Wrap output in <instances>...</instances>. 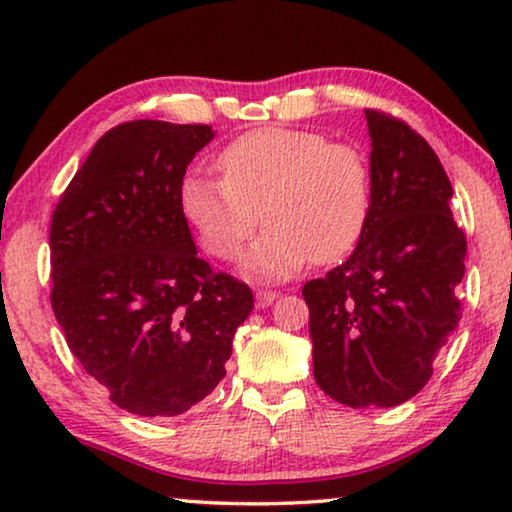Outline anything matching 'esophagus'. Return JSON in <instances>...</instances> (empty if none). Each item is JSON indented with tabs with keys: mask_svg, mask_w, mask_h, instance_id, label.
Here are the masks:
<instances>
[{
	"mask_svg": "<svg viewBox=\"0 0 512 512\" xmlns=\"http://www.w3.org/2000/svg\"><path fill=\"white\" fill-rule=\"evenodd\" d=\"M279 298V293L277 291H263V289H258L256 291V307H270L272 303H275V300Z\"/></svg>",
	"mask_w": 512,
	"mask_h": 512,
	"instance_id": "obj_1",
	"label": "esophagus"
}]
</instances>
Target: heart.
<instances>
[{"mask_svg": "<svg viewBox=\"0 0 512 512\" xmlns=\"http://www.w3.org/2000/svg\"><path fill=\"white\" fill-rule=\"evenodd\" d=\"M221 181L188 174L179 212L209 254L230 261L270 223L242 258V272L279 282L310 258L333 263L366 228L370 177L361 153L321 132L263 128L237 137L216 158Z\"/></svg>", "mask_w": 512, "mask_h": 512, "instance_id": "obj_1", "label": "heart"}]
</instances>
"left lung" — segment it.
<instances>
[{
    "label": "left lung",
    "mask_w": 512,
    "mask_h": 512,
    "mask_svg": "<svg viewBox=\"0 0 512 512\" xmlns=\"http://www.w3.org/2000/svg\"><path fill=\"white\" fill-rule=\"evenodd\" d=\"M370 209L345 263L303 286L314 380L349 408H394L429 382L459 324L466 237L424 137L368 109Z\"/></svg>",
    "instance_id": "1"
}]
</instances>
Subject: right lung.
I'll return each mask as SVG.
<instances>
[{"instance_id":"right-lung-1","label":"right lung","mask_w":512,"mask_h":512,"mask_svg":"<svg viewBox=\"0 0 512 512\" xmlns=\"http://www.w3.org/2000/svg\"><path fill=\"white\" fill-rule=\"evenodd\" d=\"M209 125L132 121L97 139L51 221L55 319L118 408L177 417L209 396L254 310L198 256L179 188Z\"/></svg>"}]
</instances>
